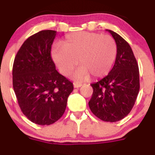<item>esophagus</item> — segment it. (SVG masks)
<instances>
[{
    "label": "esophagus",
    "instance_id": "34e87169",
    "mask_svg": "<svg viewBox=\"0 0 155 155\" xmlns=\"http://www.w3.org/2000/svg\"><path fill=\"white\" fill-rule=\"evenodd\" d=\"M73 86H74V88H79L80 86H82V83H77V82H74L73 83Z\"/></svg>",
    "mask_w": 155,
    "mask_h": 155
}]
</instances>
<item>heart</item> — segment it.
Segmentation results:
<instances>
[{
    "mask_svg": "<svg viewBox=\"0 0 155 155\" xmlns=\"http://www.w3.org/2000/svg\"><path fill=\"white\" fill-rule=\"evenodd\" d=\"M117 55V45L113 37L100 33L79 31L69 35L62 46L55 45L51 50L52 59L64 76H69L78 65L75 72L78 79L101 78L112 69Z\"/></svg>",
    "mask_w": 155,
    "mask_h": 155,
    "instance_id": "b5f03b06",
    "label": "heart"
}]
</instances>
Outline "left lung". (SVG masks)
<instances>
[{"label": "left lung", "instance_id": "obj_1", "mask_svg": "<svg viewBox=\"0 0 155 155\" xmlns=\"http://www.w3.org/2000/svg\"><path fill=\"white\" fill-rule=\"evenodd\" d=\"M117 45L114 67L107 76L91 84L93 93L89 107L96 117L106 122H117L131 111L140 90L139 69L130 45L111 30Z\"/></svg>", "mask_w": 155, "mask_h": 155}]
</instances>
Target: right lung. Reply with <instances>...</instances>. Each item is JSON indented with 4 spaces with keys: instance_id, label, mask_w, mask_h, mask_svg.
<instances>
[{
    "instance_id": "add662e5",
    "label": "right lung",
    "mask_w": 155,
    "mask_h": 155,
    "mask_svg": "<svg viewBox=\"0 0 155 155\" xmlns=\"http://www.w3.org/2000/svg\"><path fill=\"white\" fill-rule=\"evenodd\" d=\"M56 31L43 30L22 44L13 64V88L21 110L36 124L62 117L73 84L59 74L51 56Z\"/></svg>"
}]
</instances>
